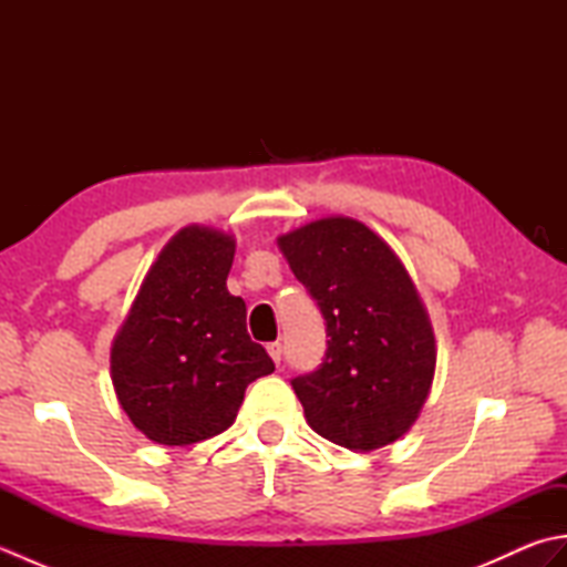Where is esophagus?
I'll list each match as a JSON object with an SVG mask.
<instances>
[{
	"instance_id": "esophagus-1",
	"label": "esophagus",
	"mask_w": 567,
	"mask_h": 567,
	"mask_svg": "<svg viewBox=\"0 0 567 567\" xmlns=\"http://www.w3.org/2000/svg\"><path fill=\"white\" fill-rule=\"evenodd\" d=\"M268 353H270V358L275 360V363L280 365V360H282V343H280V341L268 343Z\"/></svg>"
}]
</instances>
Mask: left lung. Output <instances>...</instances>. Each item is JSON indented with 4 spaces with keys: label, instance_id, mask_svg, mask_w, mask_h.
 <instances>
[{
    "label": "left lung",
    "instance_id": "obj_1",
    "mask_svg": "<svg viewBox=\"0 0 567 567\" xmlns=\"http://www.w3.org/2000/svg\"><path fill=\"white\" fill-rule=\"evenodd\" d=\"M277 246L327 319V358L292 380L307 424L358 453L402 439L436 370V336L402 260L351 216L309 221Z\"/></svg>",
    "mask_w": 567,
    "mask_h": 567
}]
</instances>
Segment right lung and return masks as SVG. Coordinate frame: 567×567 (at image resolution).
<instances>
[{"label":"right lung","instance_id":"obj_1","mask_svg":"<svg viewBox=\"0 0 567 567\" xmlns=\"http://www.w3.org/2000/svg\"><path fill=\"white\" fill-rule=\"evenodd\" d=\"M236 238L189 224L167 240L112 343V382L143 436L207 441L236 421L246 388L275 370L246 331V302L226 290Z\"/></svg>","mask_w":567,"mask_h":567}]
</instances>
